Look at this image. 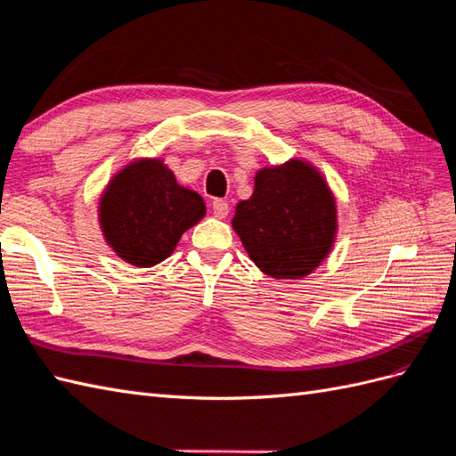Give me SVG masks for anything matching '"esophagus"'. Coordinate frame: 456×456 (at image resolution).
<instances>
[{
	"label": "esophagus",
	"instance_id": "34e87169",
	"mask_svg": "<svg viewBox=\"0 0 456 456\" xmlns=\"http://www.w3.org/2000/svg\"><path fill=\"white\" fill-rule=\"evenodd\" d=\"M212 209H214V216H216V217L224 219V217H227V214H229V204H227L225 200H221V198H217V200L212 202Z\"/></svg>",
	"mask_w": 456,
	"mask_h": 456
}]
</instances>
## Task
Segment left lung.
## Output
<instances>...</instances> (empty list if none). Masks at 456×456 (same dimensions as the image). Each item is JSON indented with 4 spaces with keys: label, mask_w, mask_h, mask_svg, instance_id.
Segmentation results:
<instances>
[{
    "label": "left lung",
    "mask_w": 456,
    "mask_h": 456,
    "mask_svg": "<svg viewBox=\"0 0 456 456\" xmlns=\"http://www.w3.org/2000/svg\"><path fill=\"white\" fill-rule=\"evenodd\" d=\"M232 229L250 260L275 279H300L330 254L335 198L322 173L302 159L256 173L254 192L237 204Z\"/></svg>",
    "instance_id": "left-lung-1"
}]
</instances>
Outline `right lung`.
Segmentation results:
<instances>
[{"label": "right lung", "instance_id": "obj_1", "mask_svg": "<svg viewBox=\"0 0 456 456\" xmlns=\"http://www.w3.org/2000/svg\"><path fill=\"white\" fill-rule=\"evenodd\" d=\"M206 216L202 196L184 189L161 159H136L110 181L100 200V227L125 262H163L183 232Z\"/></svg>", "mask_w": 456, "mask_h": 456}]
</instances>
